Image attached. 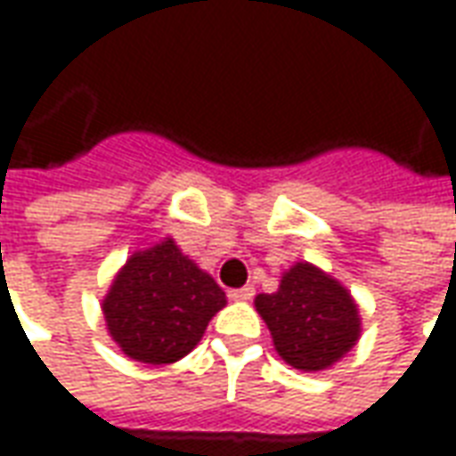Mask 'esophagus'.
<instances>
[{
	"instance_id": "1",
	"label": "esophagus",
	"mask_w": 456,
	"mask_h": 456,
	"mask_svg": "<svg viewBox=\"0 0 456 456\" xmlns=\"http://www.w3.org/2000/svg\"><path fill=\"white\" fill-rule=\"evenodd\" d=\"M252 295H255V288L252 285H244L240 290H229V300H252Z\"/></svg>"
}]
</instances>
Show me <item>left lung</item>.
Masks as SVG:
<instances>
[{
	"instance_id": "left-lung-1",
	"label": "left lung",
	"mask_w": 456,
	"mask_h": 456,
	"mask_svg": "<svg viewBox=\"0 0 456 456\" xmlns=\"http://www.w3.org/2000/svg\"><path fill=\"white\" fill-rule=\"evenodd\" d=\"M255 307L270 328L275 351L292 369H330L361 336L351 292L310 262L292 265L277 292L257 295Z\"/></svg>"
}]
</instances>
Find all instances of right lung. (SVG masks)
Here are the masks:
<instances>
[{
	"mask_svg": "<svg viewBox=\"0 0 456 456\" xmlns=\"http://www.w3.org/2000/svg\"><path fill=\"white\" fill-rule=\"evenodd\" d=\"M224 305L227 297L214 277L166 237L120 267L102 300V318L128 358L166 366L194 351Z\"/></svg>",
	"mask_w": 456,
	"mask_h": 456,
	"instance_id": "1",
	"label": "right lung"
}]
</instances>
